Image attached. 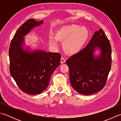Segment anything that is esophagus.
Wrapping results in <instances>:
<instances>
[{
  "label": "esophagus",
  "mask_w": 121,
  "mask_h": 121,
  "mask_svg": "<svg viewBox=\"0 0 121 121\" xmlns=\"http://www.w3.org/2000/svg\"><path fill=\"white\" fill-rule=\"evenodd\" d=\"M65 62V59L63 57H62L61 58V63H64Z\"/></svg>",
  "instance_id": "esophagus-1"
}]
</instances>
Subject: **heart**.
<instances>
[{
	"instance_id": "obj_1",
	"label": "heart",
	"mask_w": 121,
	"mask_h": 121,
	"mask_svg": "<svg viewBox=\"0 0 121 121\" xmlns=\"http://www.w3.org/2000/svg\"><path fill=\"white\" fill-rule=\"evenodd\" d=\"M89 37V32L85 26L72 24L61 26L56 30L55 39L50 38L49 43L52 47H56V40L62 42L65 52L73 55L78 53L83 48Z\"/></svg>"
}]
</instances>
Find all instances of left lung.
Instances as JSON below:
<instances>
[{
	"instance_id": "left-lung-1",
	"label": "left lung",
	"mask_w": 121,
	"mask_h": 121,
	"mask_svg": "<svg viewBox=\"0 0 121 121\" xmlns=\"http://www.w3.org/2000/svg\"><path fill=\"white\" fill-rule=\"evenodd\" d=\"M96 51L100 53L96 56ZM111 47L103 30L95 32L86 47L66 61L70 80L78 93L89 95L104 88L111 67Z\"/></svg>"
}]
</instances>
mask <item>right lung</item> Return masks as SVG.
Listing matches in <instances>:
<instances>
[{
	"mask_svg": "<svg viewBox=\"0 0 121 121\" xmlns=\"http://www.w3.org/2000/svg\"><path fill=\"white\" fill-rule=\"evenodd\" d=\"M30 19L15 33L10 43V72L18 87L25 93L37 95L47 88L53 71L60 65L61 55L40 49H24L25 38L35 27L43 24Z\"/></svg>",
	"mask_w": 121,
	"mask_h": 121,
	"instance_id": "right-lung-1",
	"label": "right lung"
}]
</instances>
